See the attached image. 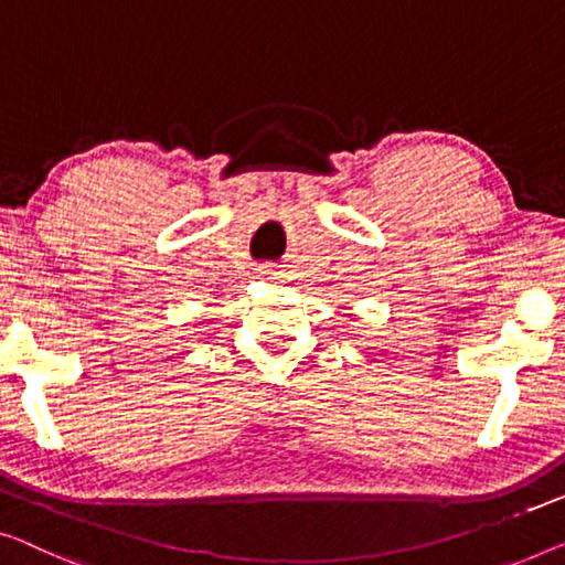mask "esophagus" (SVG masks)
<instances>
[{
	"label": "esophagus",
	"instance_id": "esophagus-1",
	"mask_svg": "<svg viewBox=\"0 0 565 565\" xmlns=\"http://www.w3.org/2000/svg\"><path fill=\"white\" fill-rule=\"evenodd\" d=\"M268 274H271V268H266V266L258 268V276H268Z\"/></svg>",
	"mask_w": 565,
	"mask_h": 565
}]
</instances>
